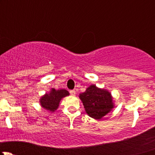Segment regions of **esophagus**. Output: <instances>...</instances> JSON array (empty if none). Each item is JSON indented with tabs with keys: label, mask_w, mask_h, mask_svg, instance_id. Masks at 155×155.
Masks as SVG:
<instances>
[{
	"label": "esophagus",
	"mask_w": 155,
	"mask_h": 155,
	"mask_svg": "<svg viewBox=\"0 0 155 155\" xmlns=\"http://www.w3.org/2000/svg\"><path fill=\"white\" fill-rule=\"evenodd\" d=\"M70 94L73 95V96L76 95V91H75V90H70Z\"/></svg>",
	"instance_id": "esophagus-1"
}]
</instances>
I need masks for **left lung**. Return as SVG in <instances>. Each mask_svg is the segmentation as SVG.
Wrapping results in <instances>:
<instances>
[{
  "instance_id": "obj_1",
  "label": "left lung",
  "mask_w": 155,
  "mask_h": 155,
  "mask_svg": "<svg viewBox=\"0 0 155 155\" xmlns=\"http://www.w3.org/2000/svg\"><path fill=\"white\" fill-rule=\"evenodd\" d=\"M87 115L94 119H101L114 108V103L110 92L90 85L85 92L79 94Z\"/></svg>"
}]
</instances>
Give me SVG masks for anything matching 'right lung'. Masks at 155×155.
Wrapping results in <instances>:
<instances>
[{"label":"right lung","instance_id":"add662e5","mask_svg":"<svg viewBox=\"0 0 155 155\" xmlns=\"http://www.w3.org/2000/svg\"><path fill=\"white\" fill-rule=\"evenodd\" d=\"M69 94V92L65 89L55 90L54 88H51L49 93H46L40 98V105L46 110L53 112L58 108L62 98L68 96Z\"/></svg>","mask_w":155,"mask_h":155}]
</instances>
